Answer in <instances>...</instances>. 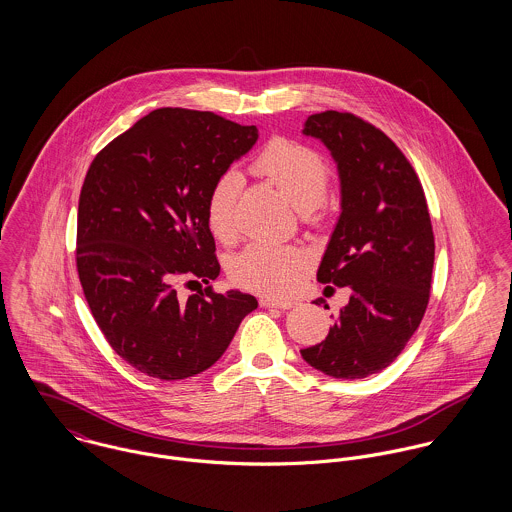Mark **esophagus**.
<instances>
[{"mask_svg":"<svg viewBox=\"0 0 512 512\" xmlns=\"http://www.w3.org/2000/svg\"><path fill=\"white\" fill-rule=\"evenodd\" d=\"M262 307H276V309H292L297 305L293 299H276V297H262L260 299Z\"/></svg>","mask_w":512,"mask_h":512,"instance_id":"34e87169","label":"esophagus"}]
</instances>
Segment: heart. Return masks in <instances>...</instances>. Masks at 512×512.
<instances>
[{"label": "heart", "instance_id": "b5f03b06", "mask_svg": "<svg viewBox=\"0 0 512 512\" xmlns=\"http://www.w3.org/2000/svg\"><path fill=\"white\" fill-rule=\"evenodd\" d=\"M252 171L280 187L297 205L299 217L317 220L325 207L329 167L319 151L288 138H274L252 161ZM242 177L226 171L207 195L205 217L209 230L220 242H234L240 236L238 197ZM307 266V254L292 244L256 240L248 244L230 264L232 280L248 290L284 293L299 280Z\"/></svg>", "mask_w": 512, "mask_h": 512}]
</instances>
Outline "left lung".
<instances>
[{
    "label": "left lung",
    "instance_id": "8db88e82",
    "mask_svg": "<svg viewBox=\"0 0 512 512\" xmlns=\"http://www.w3.org/2000/svg\"><path fill=\"white\" fill-rule=\"evenodd\" d=\"M303 134L331 149L343 197L317 280L353 293L301 357L333 378H365L394 363L426 313L436 254L428 201L402 149L363 118L311 114Z\"/></svg>",
    "mask_w": 512,
    "mask_h": 512
}]
</instances>
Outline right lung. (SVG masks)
I'll use <instances>...</instances> for the list:
<instances>
[{
	"label": "right lung",
	"instance_id": "right-lung-1",
	"mask_svg": "<svg viewBox=\"0 0 512 512\" xmlns=\"http://www.w3.org/2000/svg\"><path fill=\"white\" fill-rule=\"evenodd\" d=\"M258 140L213 112L157 108L102 147L82 183L76 270L110 347L136 370L181 380L215 365L254 295L207 286L179 299V280L219 276L205 217L211 187Z\"/></svg>",
	"mask_w": 512,
	"mask_h": 512
}]
</instances>
